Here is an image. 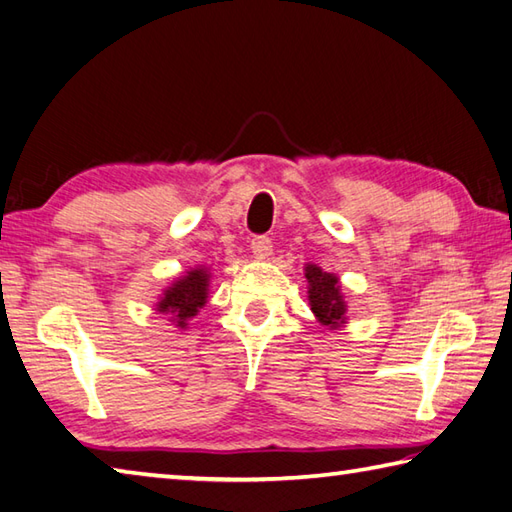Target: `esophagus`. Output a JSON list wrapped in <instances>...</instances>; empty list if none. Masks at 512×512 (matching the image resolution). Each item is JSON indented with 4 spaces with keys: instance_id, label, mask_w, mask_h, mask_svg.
I'll return each instance as SVG.
<instances>
[{
    "instance_id": "esophagus-1",
    "label": "esophagus",
    "mask_w": 512,
    "mask_h": 512,
    "mask_svg": "<svg viewBox=\"0 0 512 512\" xmlns=\"http://www.w3.org/2000/svg\"><path fill=\"white\" fill-rule=\"evenodd\" d=\"M252 254H254V258H258V260H265L267 256H271V241L267 236H256V238H252Z\"/></svg>"
}]
</instances>
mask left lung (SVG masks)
Wrapping results in <instances>:
<instances>
[{"mask_svg": "<svg viewBox=\"0 0 512 512\" xmlns=\"http://www.w3.org/2000/svg\"><path fill=\"white\" fill-rule=\"evenodd\" d=\"M305 278L309 307L320 325L331 331L347 325V300L342 294L340 278L314 263L305 265Z\"/></svg>", "mask_w": 512, "mask_h": 512, "instance_id": "obj_1", "label": "left lung"}]
</instances>
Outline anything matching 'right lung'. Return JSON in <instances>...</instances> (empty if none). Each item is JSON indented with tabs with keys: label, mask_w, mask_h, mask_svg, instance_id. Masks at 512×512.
I'll return each instance as SVG.
<instances>
[{
	"label": "right lung",
	"mask_w": 512,
	"mask_h": 512,
	"mask_svg": "<svg viewBox=\"0 0 512 512\" xmlns=\"http://www.w3.org/2000/svg\"><path fill=\"white\" fill-rule=\"evenodd\" d=\"M210 278V267H190L163 289L159 300L154 302V309L168 316V322L174 327L187 329V320H192L205 307L207 296H210Z\"/></svg>",
	"instance_id": "1"
}]
</instances>
